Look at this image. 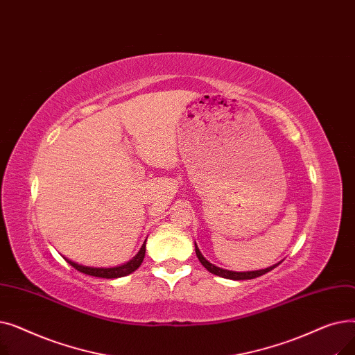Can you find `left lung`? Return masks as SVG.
Segmentation results:
<instances>
[{
  "label": "left lung",
  "instance_id": "left-lung-1",
  "mask_svg": "<svg viewBox=\"0 0 355 355\" xmlns=\"http://www.w3.org/2000/svg\"><path fill=\"white\" fill-rule=\"evenodd\" d=\"M196 254H197L198 260L201 262V265H202L204 268H206L209 272H211V273H214V275H217V276H221V277L232 279V281H249V279H254V277L262 276V275L270 272L273 268H276V265H275V266H272V268L262 269V270H254V272H232V270H226V269H221V268H217V266L211 265V263L209 262V260L204 259V256L200 253L197 245H196Z\"/></svg>",
  "mask_w": 355,
  "mask_h": 355
}]
</instances>
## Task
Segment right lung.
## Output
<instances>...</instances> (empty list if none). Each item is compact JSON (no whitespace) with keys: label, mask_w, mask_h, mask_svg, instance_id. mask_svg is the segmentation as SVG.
<instances>
[{"label":"right lung","mask_w":355,"mask_h":355,"mask_svg":"<svg viewBox=\"0 0 355 355\" xmlns=\"http://www.w3.org/2000/svg\"><path fill=\"white\" fill-rule=\"evenodd\" d=\"M144 256H145V243L142 245L139 253L130 260V262L122 265V266H118V268H107V269H99V268H87V266H82V265H78L71 262V260L66 259V262L69 265H71L74 269L85 273V275H89V276H96V277H105V279H115V277H122V276H126L129 273H132L134 270H137L142 260H144Z\"/></svg>","instance_id":"obj_1"}]
</instances>
